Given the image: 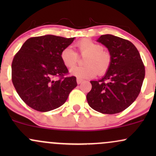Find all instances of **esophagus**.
<instances>
[{
	"mask_svg": "<svg viewBox=\"0 0 156 156\" xmlns=\"http://www.w3.org/2000/svg\"><path fill=\"white\" fill-rule=\"evenodd\" d=\"M83 79H81V78H77V83H78V84H80V83H81L82 81H83Z\"/></svg>",
	"mask_w": 156,
	"mask_h": 156,
	"instance_id": "1",
	"label": "esophagus"
}]
</instances>
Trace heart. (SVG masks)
Instances as JSON below:
<instances>
[{
	"label": "heart",
	"mask_w": 156,
	"mask_h": 156,
	"mask_svg": "<svg viewBox=\"0 0 156 156\" xmlns=\"http://www.w3.org/2000/svg\"><path fill=\"white\" fill-rule=\"evenodd\" d=\"M78 53L83 58L84 66L75 67L69 70L72 76L80 78H89L103 76L108 70L112 64V54L103 49V45L96 43L89 39H80L76 42ZM62 63L66 67H73L77 63L78 55L70 48H64L60 53Z\"/></svg>",
	"instance_id": "heart-1"
}]
</instances>
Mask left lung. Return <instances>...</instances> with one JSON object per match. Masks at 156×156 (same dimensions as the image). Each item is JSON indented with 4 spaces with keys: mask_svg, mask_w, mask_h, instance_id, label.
Returning <instances> with one entry per match:
<instances>
[{
    "mask_svg": "<svg viewBox=\"0 0 156 156\" xmlns=\"http://www.w3.org/2000/svg\"><path fill=\"white\" fill-rule=\"evenodd\" d=\"M112 54V64L104 77L92 80L87 95L91 108L102 114H117L129 107L139 96L145 68L135 45L127 39L111 34L98 39Z\"/></svg>",
    "mask_w": 156,
    "mask_h": 156,
    "instance_id": "left-lung-1",
    "label": "left lung"
}]
</instances>
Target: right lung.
I'll list each match as a JSON object with an SVG mask.
<instances>
[{"mask_svg":"<svg viewBox=\"0 0 156 156\" xmlns=\"http://www.w3.org/2000/svg\"><path fill=\"white\" fill-rule=\"evenodd\" d=\"M54 35L27 39L12 63V80L17 94L31 108L49 112L63 105L77 87L75 76L65 77L67 68L61 51L74 40Z\"/></svg>","mask_w":156,"mask_h":156,"instance_id":"add662e5","label":"right lung"}]
</instances>
